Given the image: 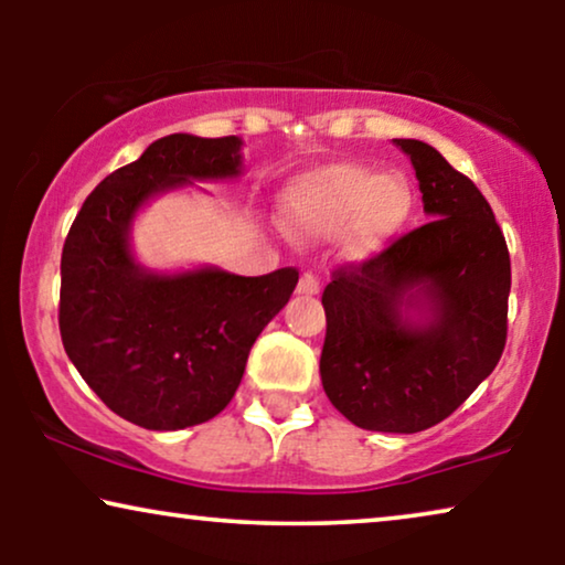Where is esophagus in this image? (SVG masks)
I'll list each match as a JSON object with an SVG mask.
<instances>
[{"label": "esophagus", "mask_w": 565, "mask_h": 565, "mask_svg": "<svg viewBox=\"0 0 565 565\" xmlns=\"http://www.w3.org/2000/svg\"><path fill=\"white\" fill-rule=\"evenodd\" d=\"M319 292V280L311 273H306L298 280V296H316Z\"/></svg>", "instance_id": "34e87169"}]
</instances>
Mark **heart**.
Masks as SVG:
<instances>
[{
	"label": "heart",
	"instance_id": "1",
	"mask_svg": "<svg viewBox=\"0 0 565 565\" xmlns=\"http://www.w3.org/2000/svg\"><path fill=\"white\" fill-rule=\"evenodd\" d=\"M414 211L406 177L362 164H327L300 174L282 195L285 228L300 242H323L344 231V254L370 259L401 234Z\"/></svg>",
	"mask_w": 565,
	"mask_h": 565
}]
</instances>
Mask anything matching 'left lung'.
<instances>
[{"label": "left lung", "mask_w": 565, "mask_h": 565, "mask_svg": "<svg viewBox=\"0 0 565 565\" xmlns=\"http://www.w3.org/2000/svg\"><path fill=\"white\" fill-rule=\"evenodd\" d=\"M412 159L429 223L323 290L321 383L370 431L414 435L447 419L493 373L507 344L512 267L481 190L429 143Z\"/></svg>", "instance_id": "left-lung-1"}]
</instances>
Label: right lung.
<instances>
[{"instance_id":"1","label":"right lung","mask_w":565,"mask_h":565,"mask_svg":"<svg viewBox=\"0 0 565 565\" xmlns=\"http://www.w3.org/2000/svg\"><path fill=\"white\" fill-rule=\"evenodd\" d=\"M238 136L172 134L84 200L61 254V342L107 408L143 429L213 419L242 383L262 329L298 285L292 267L242 277L205 265L153 273L130 246L153 198L244 172Z\"/></svg>"}]
</instances>
